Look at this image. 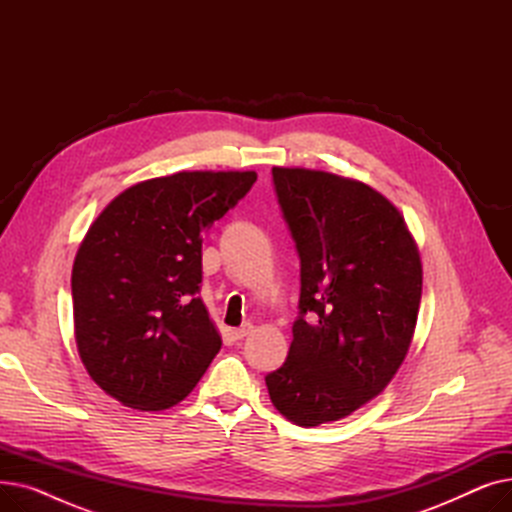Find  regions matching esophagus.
I'll list each match as a JSON object with an SVG mask.
<instances>
[{
  "label": "esophagus",
  "mask_w": 512,
  "mask_h": 512,
  "mask_svg": "<svg viewBox=\"0 0 512 512\" xmlns=\"http://www.w3.org/2000/svg\"><path fill=\"white\" fill-rule=\"evenodd\" d=\"M251 332H253V324H242L240 328H234L230 334L234 340H242V338H247Z\"/></svg>",
  "instance_id": "esophagus-1"
}]
</instances>
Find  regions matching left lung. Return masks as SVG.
<instances>
[{
	"mask_svg": "<svg viewBox=\"0 0 512 512\" xmlns=\"http://www.w3.org/2000/svg\"><path fill=\"white\" fill-rule=\"evenodd\" d=\"M301 257L299 319L286 363L265 375L274 407L315 427L384 392L413 342L423 270L402 213L369 184L274 168Z\"/></svg>",
	"mask_w": 512,
	"mask_h": 512,
	"instance_id": "1",
	"label": "left lung"
}]
</instances>
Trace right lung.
Segmentation results:
<instances>
[{"instance_id": "right-lung-1", "label": "right lung", "mask_w": 512, "mask_h": 512, "mask_svg": "<svg viewBox=\"0 0 512 512\" xmlns=\"http://www.w3.org/2000/svg\"><path fill=\"white\" fill-rule=\"evenodd\" d=\"M257 180L176 172L128 186L89 226L72 265L74 338L91 380L124 407L164 411L222 348L201 297V242Z\"/></svg>"}]
</instances>
